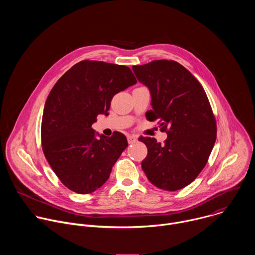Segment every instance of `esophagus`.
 <instances>
[{
	"mask_svg": "<svg viewBox=\"0 0 255 255\" xmlns=\"http://www.w3.org/2000/svg\"><path fill=\"white\" fill-rule=\"evenodd\" d=\"M127 139H128V143L129 144H133V143L137 142V138L135 136H133V135H128Z\"/></svg>",
	"mask_w": 255,
	"mask_h": 255,
	"instance_id": "esophagus-1",
	"label": "esophagus"
}]
</instances>
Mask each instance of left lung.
Here are the masks:
<instances>
[{
  "label": "left lung",
  "instance_id": "obj_1",
  "mask_svg": "<svg viewBox=\"0 0 255 255\" xmlns=\"http://www.w3.org/2000/svg\"><path fill=\"white\" fill-rule=\"evenodd\" d=\"M138 81L151 95L149 121L159 120L164 144L141 137L148 153L141 166L150 183L165 191L187 187L200 174L212 152L217 125L208 97L191 72L173 60L133 65Z\"/></svg>",
  "mask_w": 255,
  "mask_h": 255
}]
</instances>
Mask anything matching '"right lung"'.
<instances>
[{
	"mask_svg": "<svg viewBox=\"0 0 255 255\" xmlns=\"http://www.w3.org/2000/svg\"><path fill=\"white\" fill-rule=\"evenodd\" d=\"M136 83L128 66L83 60L70 67L50 91L41 123L42 149L70 191L91 194L110 176L128 146L127 138L120 132L111 137L100 135L92 125L98 115L108 114L117 93Z\"/></svg>",
	"mask_w": 255,
	"mask_h": 255,
	"instance_id": "1",
	"label": "right lung"
}]
</instances>
